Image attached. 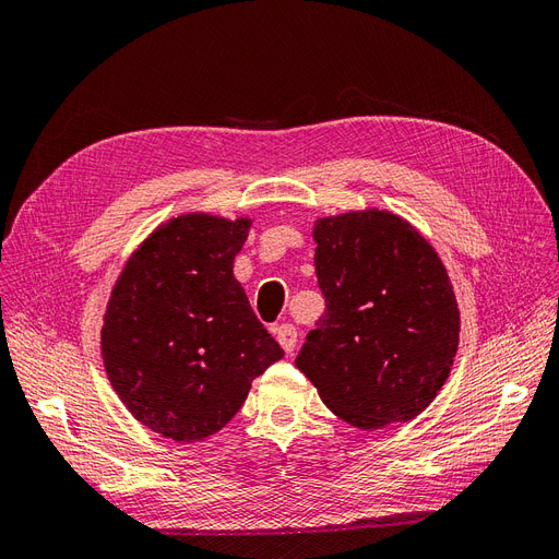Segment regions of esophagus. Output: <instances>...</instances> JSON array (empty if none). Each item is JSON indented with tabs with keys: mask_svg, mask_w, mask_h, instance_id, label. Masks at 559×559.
<instances>
[{
	"mask_svg": "<svg viewBox=\"0 0 559 559\" xmlns=\"http://www.w3.org/2000/svg\"><path fill=\"white\" fill-rule=\"evenodd\" d=\"M275 337H277V343L282 345V349L286 354H292L294 347H296V341H298V331H296L294 324H280L275 329Z\"/></svg>",
	"mask_w": 559,
	"mask_h": 559,
	"instance_id": "1",
	"label": "esophagus"
}]
</instances>
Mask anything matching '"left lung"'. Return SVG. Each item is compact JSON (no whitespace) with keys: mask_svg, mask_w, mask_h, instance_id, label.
<instances>
[{"mask_svg":"<svg viewBox=\"0 0 559 559\" xmlns=\"http://www.w3.org/2000/svg\"><path fill=\"white\" fill-rule=\"evenodd\" d=\"M314 270L326 310L296 366L352 427L417 417L460 345V308L433 247L382 210L319 218Z\"/></svg>","mask_w":559,"mask_h":559,"instance_id":"1","label":"left lung"}]
</instances>
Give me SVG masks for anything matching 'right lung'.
I'll return each instance as SVG.
<instances>
[{"label":"right lung","instance_id":"1","mask_svg":"<svg viewBox=\"0 0 559 559\" xmlns=\"http://www.w3.org/2000/svg\"><path fill=\"white\" fill-rule=\"evenodd\" d=\"M249 218L183 214L132 253L103 326V359L151 431L195 443L242 408L251 380L284 357L253 314L233 261Z\"/></svg>","mask_w":559,"mask_h":559}]
</instances>
